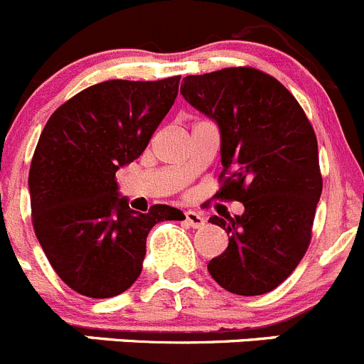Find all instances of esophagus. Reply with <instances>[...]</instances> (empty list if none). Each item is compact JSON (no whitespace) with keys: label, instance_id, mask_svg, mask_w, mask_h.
<instances>
[{"label":"esophagus","instance_id":"esophagus-1","mask_svg":"<svg viewBox=\"0 0 364 364\" xmlns=\"http://www.w3.org/2000/svg\"><path fill=\"white\" fill-rule=\"evenodd\" d=\"M185 220L188 226H192V228H203L205 226V217L201 215V213L193 212V210H188V212H185Z\"/></svg>","mask_w":364,"mask_h":364}]
</instances>
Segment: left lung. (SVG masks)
<instances>
[{
    "mask_svg": "<svg viewBox=\"0 0 364 364\" xmlns=\"http://www.w3.org/2000/svg\"><path fill=\"white\" fill-rule=\"evenodd\" d=\"M181 95L220 129V201L242 215L210 217L230 235L208 271L226 291L259 296L289 277L311 244L323 179L314 129L274 77L250 66L183 79Z\"/></svg>",
    "mask_w": 364,
    "mask_h": 364,
    "instance_id": "left-lung-1",
    "label": "left lung"
}]
</instances>
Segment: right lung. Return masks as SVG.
<instances>
[{"instance_id":"1","label":"right lung","mask_w":364,"mask_h":364,"mask_svg":"<svg viewBox=\"0 0 364 364\" xmlns=\"http://www.w3.org/2000/svg\"><path fill=\"white\" fill-rule=\"evenodd\" d=\"M179 79L95 84L64 102L41 132L28 174L32 224L55 273L79 294L127 291L152 226L185 219L166 205L134 212L117 183L118 168L140 158L172 107Z\"/></svg>"}]
</instances>
